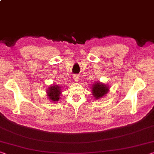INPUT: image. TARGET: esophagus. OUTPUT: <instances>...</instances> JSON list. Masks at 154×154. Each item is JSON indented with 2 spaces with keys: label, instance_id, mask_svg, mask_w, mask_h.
<instances>
[{
  "label": "esophagus",
  "instance_id": "esophagus-1",
  "mask_svg": "<svg viewBox=\"0 0 154 154\" xmlns=\"http://www.w3.org/2000/svg\"><path fill=\"white\" fill-rule=\"evenodd\" d=\"M73 79H74L76 82H77L78 80H79V76H78L77 75H73Z\"/></svg>",
  "mask_w": 154,
  "mask_h": 154
}]
</instances>
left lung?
<instances>
[{"label": "left lung", "instance_id": "1", "mask_svg": "<svg viewBox=\"0 0 154 154\" xmlns=\"http://www.w3.org/2000/svg\"><path fill=\"white\" fill-rule=\"evenodd\" d=\"M109 88L108 85L100 82H95L92 87V94L95 99L103 98L109 92Z\"/></svg>", "mask_w": 154, "mask_h": 154}]
</instances>
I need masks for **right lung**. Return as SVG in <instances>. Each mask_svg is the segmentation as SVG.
Segmentation results:
<instances>
[{"label":"right lung","mask_w":154,"mask_h":154,"mask_svg":"<svg viewBox=\"0 0 154 154\" xmlns=\"http://www.w3.org/2000/svg\"><path fill=\"white\" fill-rule=\"evenodd\" d=\"M61 94H62L61 86L57 84H54L51 85L46 90L47 98L48 100H50L51 102H53V103H55V102L59 101Z\"/></svg>","instance_id":"obj_1"}]
</instances>
